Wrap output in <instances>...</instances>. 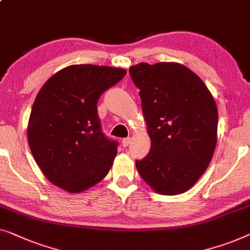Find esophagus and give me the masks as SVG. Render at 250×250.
<instances>
[{
  "mask_svg": "<svg viewBox=\"0 0 250 250\" xmlns=\"http://www.w3.org/2000/svg\"><path fill=\"white\" fill-rule=\"evenodd\" d=\"M129 143H131V139H129V137H125V139L122 140V144H123V146H124V147L128 146Z\"/></svg>",
  "mask_w": 250,
  "mask_h": 250,
  "instance_id": "1",
  "label": "esophagus"
}]
</instances>
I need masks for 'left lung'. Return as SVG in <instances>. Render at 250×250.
Segmentation results:
<instances>
[{"mask_svg":"<svg viewBox=\"0 0 250 250\" xmlns=\"http://www.w3.org/2000/svg\"><path fill=\"white\" fill-rule=\"evenodd\" d=\"M129 74L142 100L151 150L136 169L155 193L178 195L208 169L218 139V108L212 93L185 65L139 63Z\"/></svg>","mask_w":250,"mask_h":250,"instance_id":"obj_1","label":"left lung"}]
</instances>
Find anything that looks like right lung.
Segmentation results:
<instances>
[{
  "label": "right lung",
  "instance_id": "add662e5",
  "mask_svg": "<svg viewBox=\"0 0 250 250\" xmlns=\"http://www.w3.org/2000/svg\"><path fill=\"white\" fill-rule=\"evenodd\" d=\"M125 74L124 68L70 65L39 90L29 117L28 143L53 185L78 194L107 176L117 142L101 132L97 103Z\"/></svg>",
  "mask_w": 250,
  "mask_h": 250
}]
</instances>
